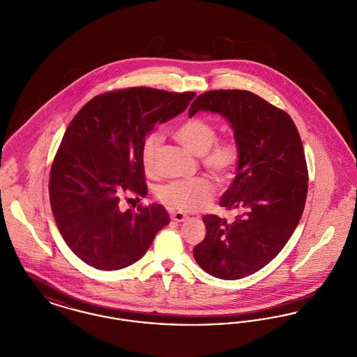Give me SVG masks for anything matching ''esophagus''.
<instances>
[{"label":"esophagus","instance_id":"34e87169","mask_svg":"<svg viewBox=\"0 0 357 357\" xmlns=\"http://www.w3.org/2000/svg\"><path fill=\"white\" fill-rule=\"evenodd\" d=\"M187 217L186 214H183V213H179V211H174V213H171V220L175 222H185L186 221Z\"/></svg>","mask_w":357,"mask_h":357}]
</instances>
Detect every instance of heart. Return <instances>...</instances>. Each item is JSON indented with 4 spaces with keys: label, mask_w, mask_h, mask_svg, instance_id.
<instances>
[{
    "label": "heart",
    "mask_w": 357,
    "mask_h": 357,
    "mask_svg": "<svg viewBox=\"0 0 357 357\" xmlns=\"http://www.w3.org/2000/svg\"><path fill=\"white\" fill-rule=\"evenodd\" d=\"M172 137L194 155L201 156L204 169L220 183H227L237 172L241 147L233 137H217V126L204 118H188L172 130ZM162 137L151 132L144 137L140 158L144 171L156 169V153ZM214 195L213 183L204 176L190 181H175L159 187L156 198L174 210L194 213L204 208Z\"/></svg>",
    "instance_id": "heart-1"
}]
</instances>
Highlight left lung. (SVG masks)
<instances>
[{"instance_id":"1","label":"left lung","mask_w":357,"mask_h":357,"mask_svg":"<svg viewBox=\"0 0 357 357\" xmlns=\"http://www.w3.org/2000/svg\"><path fill=\"white\" fill-rule=\"evenodd\" d=\"M221 114L234 130L241 162L220 206L236 220L204 215L206 237L194 248L204 272L239 280L258 272L291 237L305 207L307 167L300 134L288 114L241 89L207 91L188 109Z\"/></svg>"}]
</instances>
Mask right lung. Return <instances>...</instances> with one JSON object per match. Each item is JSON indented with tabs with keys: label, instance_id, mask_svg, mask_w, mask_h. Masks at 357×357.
<instances>
[{
	"label": "right lung",
	"instance_id": "right-lung-1",
	"mask_svg": "<svg viewBox=\"0 0 357 357\" xmlns=\"http://www.w3.org/2000/svg\"><path fill=\"white\" fill-rule=\"evenodd\" d=\"M195 92L149 86L95 96L69 123L52 163L50 201L69 249L99 271L132 265L170 223L162 204L121 211L126 192L146 197L140 149L155 123L183 112Z\"/></svg>",
	"mask_w": 357,
	"mask_h": 357
}]
</instances>
